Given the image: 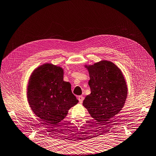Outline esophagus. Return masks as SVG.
Here are the masks:
<instances>
[{
  "label": "esophagus",
  "mask_w": 156,
  "mask_h": 156,
  "mask_svg": "<svg viewBox=\"0 0 156 156\" xmlns=\"http://www.w3.org/2000/svg\"><path fill=\"white\" fill-rule=\"evenodd\" d=\"M78 101L80 102V103H83V101L84 100V97L83 96H79L78 97Z\"/></svg>",
  "instance_id": "obj_1"
}]
</instances>
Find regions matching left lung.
Returning a JSON list of instances; mask_svg holds the SVG:
<instances>
[{"mask_svg":"<svg viewBox=\"0 0 156 156\" xmlns=\"http://www.w3.org/2000/svg\"><path fill=\"white\" fill-rule=\"evenodd\" d=\"M85 67L90 75L91 94L86 96L83 105L98 124L105 126L124 105L127 94L124 77L121 69L109 61L102 60Z\"/></svg>","mask_w":156,"mask_h":156,"instance_id":"left-lung-1","label":"left lung"}]
</instances>
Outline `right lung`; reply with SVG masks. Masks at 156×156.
<instances>
[{"label": "right lung", "mask_w": 156, "mask_h": 156, "mask_svg": "<svg viewBox=\"0 0 156 156\" xmlns=\"http://www.w3.org/2000/svg\"><path fill=\"white\" fill-rule=\"evenodd\" d=\"M63 74L60 66L45 63L34 71L28 84L27 99L32 110L49 125L56 126L78 102L71 84L63 81Z\"/></svg>", "instance_id": "obj_1"}]
</instances>
